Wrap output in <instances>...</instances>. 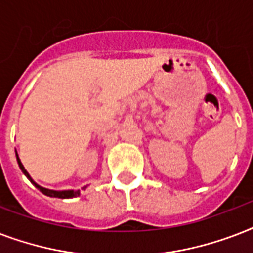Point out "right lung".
Returning a JSON list of instances; mask_svg holds the SVG:
<instances>
[{"mask_svg": "<svg viewBox=\"0 0 253 253\" xmlns=\"http://www.w3.org/2000/svg\"><path fill=\"white\" fill-rule=\"evenodd\" d=\"M17 162H18V166H19V168L22 169V172L25 173V176L29 178L31 182H33L35 186H37L39 190H41L43 194H45V196L48 197H56V198H73V197H79L80 196V190H63V192H56V190H49V189H45V188H42V186H39L38 184H35L33 180H31V177H30V174L27 173V170L25 169V167L22 166L21 160H19V158H18L17 155Z\"/></svg>", "mask_w": 253, "mask_h": 253, "instance_id": "right-lung-1", "label": "right lung"}]
</instances>
